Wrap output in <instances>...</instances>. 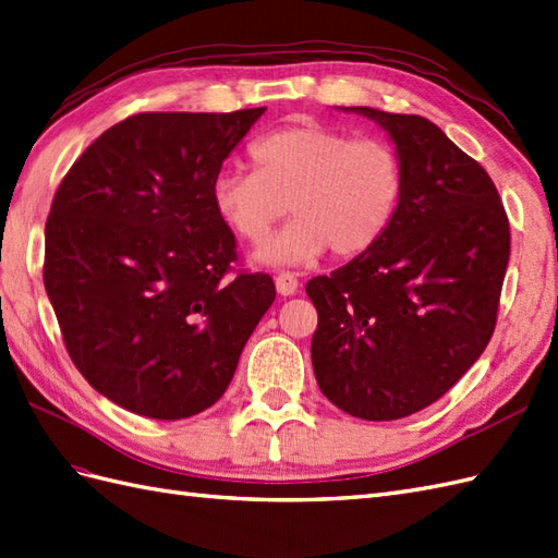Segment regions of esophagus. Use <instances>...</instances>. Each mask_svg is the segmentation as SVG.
<instances>
[{
    "instance_id": "obj_1",
    "label": "esophagus",
    "mask_w": 558,
    "mask_h": 558,
    "mask_svg": "<svg viewBox=\"0 0 558 558\" xmlns=\"http://www.w3.org/2000/svg\"><path fill=\"white\" fill-rule=\"evenodd\" d=\"M276 290L280 296H292L299 290V280L292 274H278L276 276Z\"/></svg>"
}]
</instances>
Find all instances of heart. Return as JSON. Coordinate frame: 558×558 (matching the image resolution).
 Listing matches in <instances>:
<instances>
[{"mask_svg":"<svg viewBox=\"0 0 558 558\" xmlns=\"http://www.w3.org/2000/svg\"><path fill=\"white\" fill-rule=\"evenodd\" d=\"M254 171H219L209 199L217 217L250 242L264 266H302L330 250L353 259L389 231L403 195V162L391 143L353 138L316 122L282 126L250 146Z\"/></svg>","mask_w":558,"mask_h":558,"instance_id":"b5f03b06","label":"heart"}]
</instances>
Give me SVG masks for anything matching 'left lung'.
<instances>
[{
	"label": "left lung",
	"mask_w": 558,
	"mask_h": 558,
	"mask_svg": "<svg viewBox=\"0 0 558 558\" xmlns=\"http://www.w3.org/2000/svg\"><path fill=\"white\" fill-rule=\"evenodd\" d=\"M377 122L403 162V195L377 245L308 280L311 361L327 401L391 422L452 389L495 330L509 221L493 179L434 122L339 108Z\"/></svg>",
	"instance_id": "left-lung-1"
}]
</instances>
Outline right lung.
I'll return each instance as SVG.
<instances>
[{
  "mask_svg": "<svg viewBox=\"0 0 558 558\" xmlns=\"http://www.w3.org/2000/svg\"><path fill=\"white\" fill-rule=\"evenodd\" d=\"M264 110L126 118L56 191L45 288L65 349L98 393L136 415L185 420L217 403L274 304L270 276H226L235 238L209 199Z\"/></svg>",
  "mask_w": 558,
  "mask_h": 558,
  "instance_id": "1",
  "label": "right lung"
}]
</instances>
